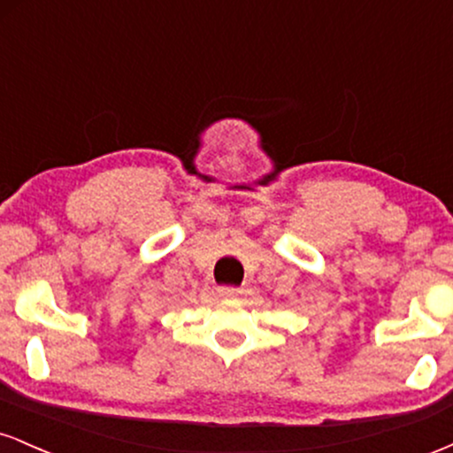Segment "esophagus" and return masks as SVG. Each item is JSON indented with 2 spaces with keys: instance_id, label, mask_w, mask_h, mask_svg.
<instances>
[{
  "instance_id": "34e87169",
  "label": "esophagus",
  "mask_w": 453,
  "mask_h": 453,
  "mask_svg": "<svg viewBox=\"0 0 453 453\" xmlns=\"http://www.w3.org/2000/svg\"><path fill=\"white\" fill-rule=\"evenodd\" d=\"M238 294H241V289L238 288H219L221 298H236Z\"/></svg>"
}]
</instances>
